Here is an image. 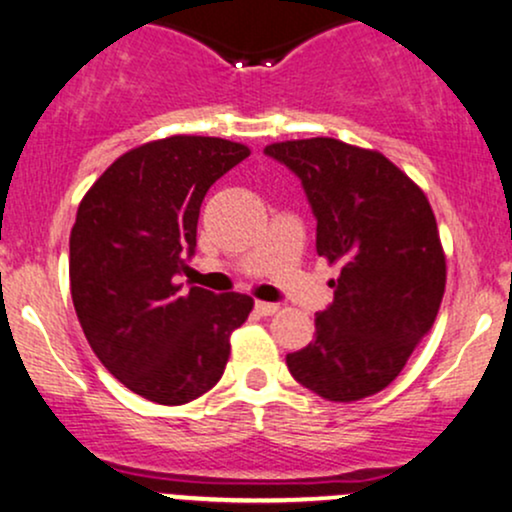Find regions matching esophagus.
<instances>
[{
    "label": "esophagus",
    "mask_w": 512,
    "mask_h": 512,
    "mask_svg": "<svg viewBox=\"0 0 512 512\" xmlns=\"http://www.w3.org/2000/svg\"><path fill=\"white\" fill-rule=\"evenodd\" d=\"M255 310H257V313H260V315L267 317V315H274L276 310H279V305H276V303H264V301H255Z\"/></svg>",
    "instance_id": "34e87169"
}]
</instances>
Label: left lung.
<instances>
[{"label":"left lung","instance_id":"obj_1","mask_svg":"<svg viewBox=\"0 0 512 512\" xmlns=\"http://www.w3.org/2000/svg\"><path fill=\"white\" fill-rule=\"evenodd\" d=\"M303 182L317 219V255L339 264L334 301L315 339L286 356L303 387L330 402L385 390L436 322L445 252L419 185L380 151L332 137L264 146Z\"/></svg>","mask_w":512,"mask_h":512}]
</instances>
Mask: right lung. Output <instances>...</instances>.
Instances as JSON below:
<instances>
[{"label": "right lung", "mask_w": 512, "mask_h": 512, "mask_svg": "<svg viewBox=\"0 0 512 512\" xmlns=\"http://www.w3.org/2000/svg\"><path fill=\"white\" fill-rule=\"evenodd\" d=\"M248 156L245 144L219 137L146 142L117 158L76 211V317L98 361L149 402L178 407L219 383L231 334L255 305L245 293L178 284L195 255L204 195Z\"/></svg>", "instance_id": "obj_1"}]
</instances>
